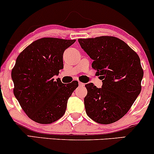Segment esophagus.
<instances>
[{
  "label": "esophagus",
  "instance_id": "esophagus-1",
  "mask_svg": "<svg viewBox=\"0 0 154 154\" xmlns=\"http://www.w3.org/2000/svg\"><path fill=\"white\" fill-rule=\"evenodd\" d=\"M84 83H82V82H79V86H80V87H83L84 86Z\"/></svg>",
  "mask_w": 154,
  "mask_h": 154
}]
</instances>
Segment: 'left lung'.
Masks as SVG:
<instances>
[{
  "label": "left lung",
  "instance_id": "obj_1",
  "mask_svg": "<svg viewBox=\"0 0 154 154\" xmlns=\"http://www.w3.org/2000/svg\"><path fill=\"white\" fill-rule=\"evenodd\" d=\"M81 47L93 59L92 67L102 79L97 88L85 85L86 113L100 124L118 121L128 112L141 90L143 76L138 55L117 37L79 38Z\"/></svg>",
  "mask_w": 154,
  "mask_h": 154
}]
</instances>
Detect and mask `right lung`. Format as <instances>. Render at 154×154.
<instances>
[{
  "instance_id": "1",
  "label": "right lung",
  "mask_w": 154,
  "mask_h": 154,
  "mask_svg": "<svg viewBox=\"0 0 154 154\" xmlns=\"http://www.w3.org/2000/svg\"><path fill=\"white\" fill-rule=\"evenodd\" d=\"M75 39L42 38L20 53L11 71L14 94L28 117L41 124L57 121L65 113L69 97L78 87L53 77L64 67V50Z\"/></svg>"
}]
</instances>
